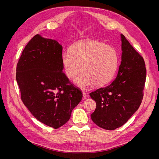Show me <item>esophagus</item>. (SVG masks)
Here are the masks:
<instances>
[{
  "label": "esophagus",
  "mask_w": 159,
  "mask_h": 159,
  "mask_svg": "<svg viewBox=\"0 0 159 159\" xmlns=\"http://www.w3.org/2000/svg\"><path fill=\"white\" fill-rule=\"evenodd\" d=\"M86 97H87V95H86V93L83 91V99H85Z\"/></svg>",
  "instance_id": "1"
}]
</instances>
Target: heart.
I'll return each mask as SVG.
<instances>
[{
    "instance_id": "b5f03b06",
    "label": "heart",
    "mask_w": 159,
    "mask_h": 159,
    "mask_svg": "<svg viewBox=\"0 0 159 159\" xmlns=\"http://www.w3.org/2000/svg\"><path fill=\"white\" fill-rule=\"evenodd\" d=\"M60 60L68 79L74 78L80 70L83 71L77 77L75 84L86 88L92 84L101 87L108 84L116 73L119 59L113 47L97 40H86L75 43L70 52H62Z\"/></svg>"
}]
</instances>
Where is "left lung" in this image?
<instances>
[{
	"label": "left lung",
	"instance_id": "left-lung-1",
	"mask_svg": "<svg viewBox=\"0 0 159 159\" xmlns=\"http://www.w3.org/2000/svg\"><path fill=\"white\" fill-rule=\"evenodd\" d=\"M121 36V62L115 79L109 85L91 92L96 103L91 115L94 123L114 130L125 123L139 109L143 98L146 68L143 57Z\"/></svg>",
	"mask_w": 159,
	"mask_h": 159
}]
</instances>
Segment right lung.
<instances>
[{
    "label": "right lung",
    "mask_w": 159,
    "mask_h": 159,
    "mask_svg": "<svg viewBox=\"0 0 159 159\" xmlns=\"http://www.w3.org/2000/svg\"><path fill=\"white\" fill-rule=\"evenodd\" d=\"M62 46L36 34L23 50L16 79L21 99L38 121L57 129L68 121L82 99L81 91L62 72Z\"/></svg>",
    "instance_id": "1"
}]
</instances>
